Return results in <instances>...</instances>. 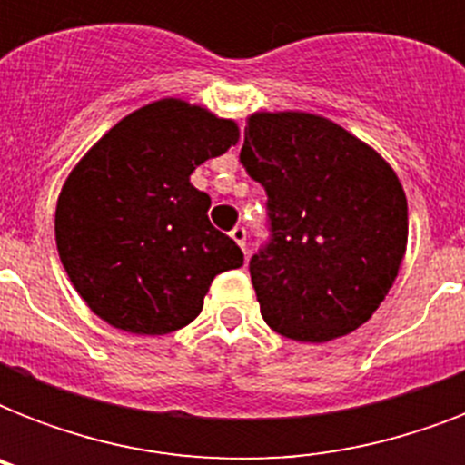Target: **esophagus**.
I'll return each mask as SVG.
<instances>
[{
    "instance_id": "obj_1",
    "label": "esophagus",
    "mask_w": 465,
    "mask_h": 465,
    "mask_svg": "<svg viewBox=\"0 0 465 465\" xmlns=\"http://www.w3.org/2000/svg\"><path fill=\"white\" fill-rule=\"evenodd\" d=\"M246 226H233L232 229V239L239 243L241 248H243V253H246Z\"/></svg>"
}]
</instances>
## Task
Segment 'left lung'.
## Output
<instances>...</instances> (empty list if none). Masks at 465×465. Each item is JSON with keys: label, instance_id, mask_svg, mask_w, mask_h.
Instances as JSON below:
<instances>
[{"label": "left lung", "instance_id": "obj_1", "mask_svg": "<svg viewBox=\"0 0 465 465\" xmlns=\"http://www.w3.org/2000/svg\"><path fill=\"white\" fill-rule=\"evenodd\" d=\"M241 163L265 188L270 236L248 270L265 323L328 342L367 323L408 243V203L374 149L311 113H255Z\"/></svg>", "mask_w": 465, "mask_h": 465}]
</instances>
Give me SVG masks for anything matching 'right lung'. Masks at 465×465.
<instances>
[{
    "label": "right lung",
    "mask_w": 465,
    "mask_h": 465,
    "mask_svg": "<svg viewBox=\"0 0 465 465\" xmlns=\"http://www.w3.org/2000/svg\"><path fill=\"white\" fill-rule=\"evenodd\" d=\"M239 142L233 120L163 98L127 115L69 173L54 239L89 309L120 331L188 325L219 272L241 268L236 241L210 224L190 173Z\"/></svg>",
    "instance_id": "add662e5"
}]
</instances>
